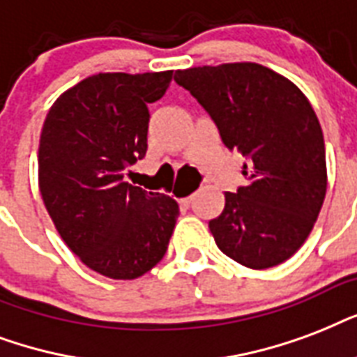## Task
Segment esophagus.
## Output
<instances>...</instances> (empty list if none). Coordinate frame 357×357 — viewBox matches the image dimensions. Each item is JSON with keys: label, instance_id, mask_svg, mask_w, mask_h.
<instances>
[{"label": "esophagus", "instance_id": "1", "mask_svg": "<svg viewBox=\"0 0 357 357\" xmlns=\"http://www.w3.org/2000/svg\"><path fill=\"white\" fill-rule=\"evenodd\" d=\"M192 199H193V195H190V197H186V199H182V204H184V206H190Z\"/></svg>", "mask_w": 357, "mask_h": 357}]
</instances>
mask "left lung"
Returning a JSON list of instances; mask_svg holds the SVG:
<instances>
[{"mask_svg": "<svg viewBox=\"0 0 357 357\" xmlns=\"http://www.w3.org/2000/svg\"><path fill=\"white\" fill-rule=\"evenodd\" d=\"M223 145L248 158V184L225 193L210 220L218 248L248 268L278 266L311 233L326 195L324 135L313 107L289 79L257 63L176 70Z\"/></svg>", "mask_w": 357, "mask_h": 357, "instance_id": "8db88e82", "label": "left lung"}]
</instances>
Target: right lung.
<instances>
[{"instance_id":"add662e5","label":"right lung","mask_w":357,"mask_h":357,"mask_svg":"<svg viewBox=\"0 0 357 357\" xmlns=\"http://www.w3.org/2000/svg\"><path fill=\"white\" fill-rule=\"evenodd\" d=\"M173 70L96 74L55 100L38 145V188L65 244L95 272L135 279L167 251L178 204L124 182L145 158L149 104Z\"/></svg>"}]
</instances>
